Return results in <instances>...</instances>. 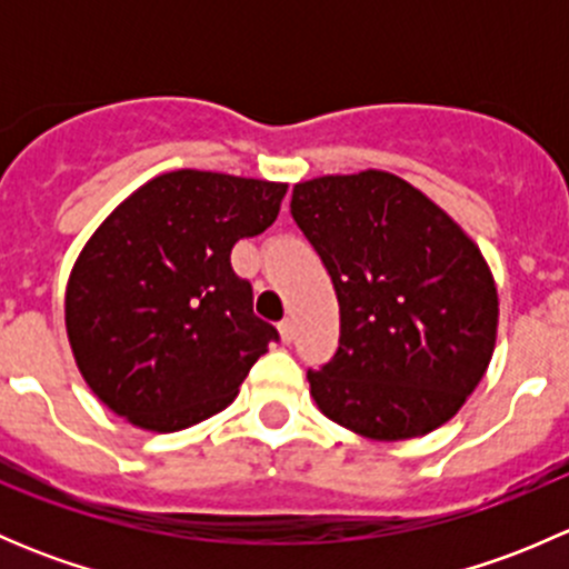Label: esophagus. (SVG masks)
<instances>
[{"label":"esophagus","mask_w":569,"mask_h":569,"mask_svg":"<svg viewBox=\"0 0 569 569\" xmlns=\"http://www.w3.org/2000/svg\"><path fill=\"white\" fill-rule=\"evenodd\" d=\"M278 330H280V338H283V343H291L295 341V336H297V330H295V321L291 319H283L278 325Z\"/></svg>","instance_id":"1"}]
</instances>
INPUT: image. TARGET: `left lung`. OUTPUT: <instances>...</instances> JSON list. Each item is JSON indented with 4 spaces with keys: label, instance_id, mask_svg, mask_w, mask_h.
Wrapping results in <instances>:
<instances>
[{
    "label": "left lung",
    "instance_id": "obj_1",
    "mask_svg": "<svg viewBox=\"0 0 569 569\" xmlns=\"http://www.w3.org/2000/svg\"><path fill=\"white\" fill-rule=\"evenodd\" d=\"M291 217L341 306L338 352L308 371L319 410L369 440L443 427L496 349V280L473 239L386 170L295 183Z\"/></svg>",
    "mask_w": 569,
    "mask_h": 569
}]
</instances>
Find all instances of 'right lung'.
Listing matches in <instances>:
<instances>
[{
	"label": "right lung",
	"mask_w": 569,
	"mask_h": 569,
	"mask_svg": "<svg viewBox=\"0 0 569 569\" xmlns=\"http://www.w3.org/2000/svg\"><path fill=\"white\" fill-rule=\"evenodd\" d=\"M289 183L173 170L142 183L88 239L66 330L90 391L148 432H178L237 399L278 341L231 267L239 239L278 220Z\"/></svg>",
	"instance_id": "1"
}]
</instances>
